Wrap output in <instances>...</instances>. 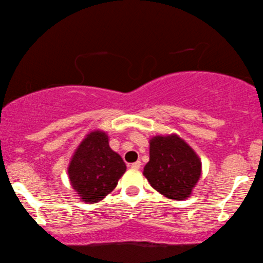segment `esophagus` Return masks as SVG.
Wrapping results in <instances>:
<instances>
[{
  "instance_id": "esophagus-1",
  "label": "esophagus",
  "mask_w": 263,
  "mask_h": 263,
  "mask_svg": "<svg viewBox=\"0 0 263 263\" xmlns=\"http://www.w3.org/2000/svg\"><path fill=\"white\" fill-rule=\"evenodd\" d=\"M132 168H134V170H139L140 167H141V161H135V163H133L129 165Z\"/></svg>"
}]
</instances>
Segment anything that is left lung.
<instances>
[{
	"label": "left lung",
	"mask_w": 263,
	"mask_h": 263,
	"mask_svg": "<svg viewBox=\"0 0 263 263\" xmlns=\"http://www.w3.org/2000/svg\"><path fill=\"white\" fill-rule=\"evenodd\" d=\"M149 184L167 199L184 200L199 182L201 161L194 149L176 134L149 140V161L143 167Z\"/></svg>",
	"instance_id": "8db88e82"
}]
</instances>
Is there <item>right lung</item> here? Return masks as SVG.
I'll return each instance as SVG.
<instances>
[{
    "label": "right lung",
    "instance_id": "add662e5",
    "mask_svg": "<svg viewBox=\"0 0 263 263\" xmlns=\"http://www.w3.org/2000/svg\"><path fill=\"white\" fill-rule=\"evenodd\" d=\"M123 159L109 146L106 133L91 132L75 151L68 167L70 184L86 203H96L116 188L125 172Z\"/></svg>",
    "mask_w": 263,
    "mask_h": 263
}]
</instances>
